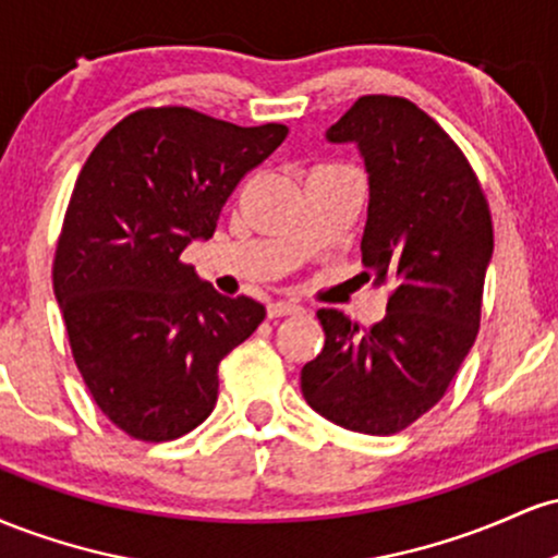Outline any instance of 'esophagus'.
Instances as JSON below:
<instances>
[{
  "instance_id": "34e87169",
  "label": "esophagus",
  "mask_w": 558,
  "mask_h": 558,
  "mask_svg": "<svg viewBox=\"0 0 558 558\" xmlns=\"http://www.w3.org/2000/svg\"><path fill=\"white\" fill-rule=\"evenodd\" d=\"M296 312H301V306L293 304V301H272V304H267V315L270 317L296 315Z\"/></svg>"
}]
</instances>
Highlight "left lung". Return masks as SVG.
<instances>
[{"label":"left lung","instance_id":"8db88e82","mask_svg":"<svg viewBox=\"0 0 558 558\" xmlns=\"http://www.w3.org/2000/svg\"><path fill=\"white\" fill-rule=\"evenodd\" d=\"M369 172L362 275L390 286L373 328L319 310L325 345L301 369L306 403L354 433L393 435L444 399L480 330L493 254L488 198L464 151L403 96H360L330 125Z\"/></svg>","mask_w":558,"mask_h":558}]
</instances>
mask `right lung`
I'll use <instances>...</instances> for the list:
<instances>
[{"mask_svg": "<svg viewBox=\"0 0 558 558\" xmlns=\"http://www.w3.org/2000/svg\"><path fill=\"white\" fill-rule=\"evenodd\" d=\"M288 128H241L191 107H144L83 165L52 283L70 351L114 427L146 444L191 433L217 403V367L265 319L248 296H222L181 259L209 239L248 170Z\"/></svg>", "mask_w": 558, "mask_h": 558, "instance_id": "1", "label": "right lung"}]
</instances>
